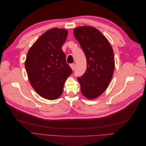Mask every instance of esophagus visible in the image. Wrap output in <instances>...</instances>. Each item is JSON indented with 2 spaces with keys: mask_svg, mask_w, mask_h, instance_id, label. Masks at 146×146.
Wrapping results in <instances>:
<instances>
[{
  "mask_svg": "<svg viewBox=\"0 0 146 146\" xmlns=\"http://www.w3.org/2000/svg\"><path fill=\"white\" fill-rule=\"evenodd\" d=\"M70 68H71V69H72V70H74L75 69V64H74V63L70 64Z\"/></svg>",
  "mask_w": 146,
  "mask_h": 146,
  "instance_id": "obj_1",
  "label": "esophagus"
}]
</instances>
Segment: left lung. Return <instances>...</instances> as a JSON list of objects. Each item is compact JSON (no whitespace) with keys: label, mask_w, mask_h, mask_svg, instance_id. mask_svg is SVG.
<instances>
[{"label":"left lung","mask_w":146,"mask_h":146,"mask_svg":"<svg viewBox=\"0 0 146 146\" xmlns=\"http://www.w3.org/2000/svg\"><path fill=\"white\" fill-rule=\"evenodd\" d=\"M74 35L85 53L87 67L78 77L82 93L89 99L100 96L111 82L114 70L112 47L99 30L82 26L74 30Z\"/></svg>","instance_id":"1"}]
</instances>
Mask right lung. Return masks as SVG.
<instances>
[{"instance_id": "right-lung-1", "label": "right lung", "mask_w": 146, "mask_h": 146, "mask_svg": "<svg viewBox=\"0 0 146 146\" xmlns=\"http://www.w3.org/2000/svg\"><path fill=\"white\" fill-rule=\"evenodd\" d=\"M67 36L66 29L47 30L30 47L26 57L25 66L31 85L46 99L58 98L66 80L72 73L61 49Z\"/></svg>"}]
</instances>
